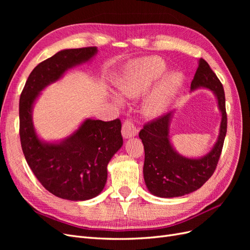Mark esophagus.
Instances as JSON below:
<instances>
[{
    "instance_id": "esophagus-1",
    "label": "esophagus",
    "mask_w": 250,
    "mask_h": 250,
    "mask_svg": "<svg viewBox=\"0 0 250 250\" xmlns=\"http://www.w3.org/2000/svg\"><path fill=\"white\" fill-rule=\"evenodd\" d=\"M138 134V129L137 127L134 126V123L131 120H126L123 123L122 126V135L125 139H129L131 137H134V135Z\"/></svg>"
}]
</instances>
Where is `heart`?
Returning <instances> with one entry per match:
<instances>
[{
    "label": "heart",
    "mask_w": 250,
    "mask_h": 250,
    "mask_svg": "<svg viewBox=\"0 0 250 250\" xmlns=\"http://www.w3.org/2000/svg\"><path fill=\"white\" fill-rule=\"evenodd\" d=\"M166 70L167 64L161 57L151 56L134 60L117 81V89L124 97H139L160 79L143 102V109L147 115H160L171 104L184 83L183 75L178 72L168 73L162 78Z\"/></svg>",
    "instance_id": "b5f03b06"
}]
</instances>
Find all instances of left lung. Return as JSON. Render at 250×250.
Masks as SVG:
<instances>
[{
  "label": "left lung",
  "mask_w": 250,
  "mask_h": 250,
  "mask_svg": "<svg viewBox=\"0 0 250 250\" xmlns=\"http://www.w3.org/2000/svg\"><path fill=\"white\" fill-rule=\"evenodd\" d=\"M200 87L214 93L221 112L218 140L208 154L199 158H188L176 152L170 142L172 112L145 124L139 133L145 150L144 179L149 192L157 197L173 198L198 190L216 170L228 129L225 95L222 83L202 58L198 62L191 90Z\"/></svg>",
  "instance_id": "left-lung-1"
}]
</instances>
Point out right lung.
Masks as SVG:
<instances>
[{
    "label": "right lung",
    "instance_id": "obj_1",
    "mask_svg": "<svg viewBox=\"0 0 250 250\" xmlns=\"http://www.w3.org/2000/svg\"><path fill=\"white\" fill-rule=\"evenodd\" d=\"M97 52L96 47L66 49L43 60L29 75L20 98L21 145L30 169L46 190L72 201L92 199L102 192L107 165L123 145L121 121L86 119L64 140L49 143L36 134L32 109L44 87Z\"/></svg>",
    "mask_w": 250,
    "mask_h": 250
}]
</instances>
